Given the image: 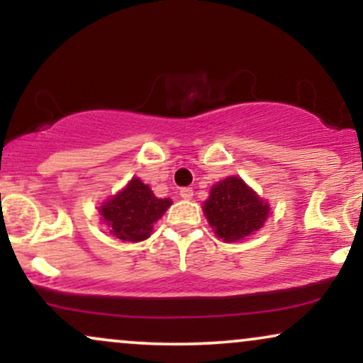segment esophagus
<instances>
[{"mask_svg":"<svg viewBox=\"0 0 363 363\" xmlns=\"http://www.w3.org/2000/svg\"><path fill=\"white\" fill-rule=\"evenodd\" d=\"M193 194H194V191L191 189V187H182V189H181V198L182 199H191V198H193Z\"/></svg>","mask_w":363,"mask_h":363,"instance_id":"34e87169","label":"esophagus"}]
</instances>
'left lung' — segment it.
I'll return each mask as SVG.
<instances>
[{
	"label": "left lung",
	"mask_w": 363,
	"mask_h": 363,
	"mask_svg": "<svg viewBox=\"0 0 363 363\" xmlns=\"http://www.w3.org/2000/svg\"><path fill=\"white\" fill-rule=\"evenodd\" d=\"M203 211L220 239L235 242L259 230L269 208L242 179L227 177L211 187Z\"/></svg>",
	"instance_id": "left-lung-1"
}]
</instances>
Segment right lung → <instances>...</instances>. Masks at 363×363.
<instances>
[{
  "instance_id": "1",
  "label": "right lung",
  "mask_w": 363,
  "mask_h": 363,
  "mask_svg": "<svg viewBox=\"0 0 363 363\" xmlns=\"http://www.w3.org/2000/svg\"><path fill=\"white\" fill-rule=\"evenodd\" d=\"M170 203L169 198H155L153 191L135 177L119 194L104 203L101 215L112 235L126 242H138L147 239L153 223L165 213Z\"/></svg>"
}]
</instances>
